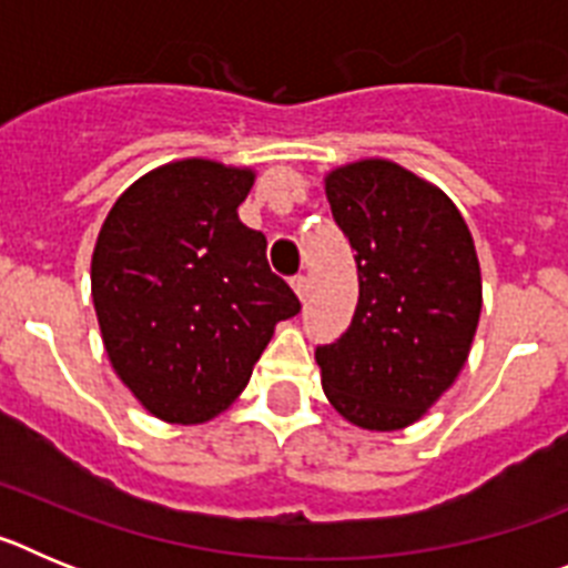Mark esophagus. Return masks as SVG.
I'll return each instance as SVG.
<instances>
[{
  "label": "esophagus",
  "mask_w": 568,
  "mask_h": 568,
  "mask_svg": "<svg viewBox=\"0 0 568 568\" xmlns=\"http://www.w3.org/2000/svg\"><path fill=\"white\" fill-rule=\"evenodd\" d=\"M293 290H295V295H298L301 301L307 298V290H310L307 278H304V275H295V278H293Z\"/></svg>",
  "instance_id": "esophagus-1"
}]
</instances>
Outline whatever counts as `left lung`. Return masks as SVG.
<instances>
[{
	"label": "left lung",
	"mask_w": 568,
	"mask_h": 568,
	"mask_svg": "<svg viewBox=\"0 0 568 568\" xmlns=\"http://www.w3.org/2000/svg\"><path fill=\"white\" fill-rule=\"evenodd\" d=\"M333 219L358 264V307L318 346L335 413L369 433L415 424L455 384L478 329L480 264L453 199L389 159L324 175Z\"/></svg>",
	"instance_id": "left-lung-1"
}]
</instances>
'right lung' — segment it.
<instances>
[{"label":"right lung","instance_id":"1","mask_svg":"<svg viewBox=\"0 0 568 568\" xmlns=\"http://www.w3.org/2000/svg\"><path fill=\"white\" fill-rule=\"evenodd\" d=\"M255 170L179 159L135 179L110 207L90 293L110 366L168 424L224 413L278 321L301 310L270 270L267 239L241 224Z\"/></svg>","mask_w":568,"mask_h":568}]
</instances>
